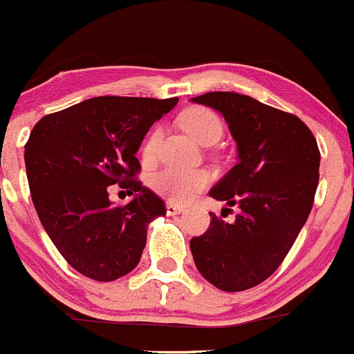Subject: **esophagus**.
<instances>
[{"instance_id": "1", "label": "esophagus", "mask_w": 354, "mask_h": 354, "mask_svg": "<svg viewBox=\"0 0 354 354\" xmlns=\"http://www.w3.org/2000/svg\"><path fill=\"white\" fill-rule=\"evenodd\" d=\"M185 211V207L184 206H178V204H176V203H167V214H169V216H176V214H180V213H184Z\"/></svg>"}]
</instances>
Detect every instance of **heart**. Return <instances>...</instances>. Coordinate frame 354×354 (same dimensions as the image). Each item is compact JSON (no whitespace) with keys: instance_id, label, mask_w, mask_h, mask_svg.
<instances>
[{"instance_id":"heart-1","label":"heart","mask_w":354,"mask_h":354,"mask_svg":"<svg viewBox=\"0 0 354 354\" xmlns=\"http://www.w3.org/2000/svg\"><path fill=\"white\" fill-rule=\"evenodd\" d=\"M178 122L192 140L201 145L209 138H220L221 129H223L220 118L213 111L201 105L185 109L178 118ZM155 143L156 133H153L143 148V155L147 158L153 153ZM207 182H209V176L204 170L167 167L151 177L150 184L156 194L169 199L170 203H189L206 187Z\"/></svg>"}]
</instances>
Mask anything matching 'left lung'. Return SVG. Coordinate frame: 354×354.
Returning a JSON list of instances; mask_svg holds the SVG:
<instances>
[{
    "mask_svg": "<svg viewBox=\"0 0 354 354\" xmlns=\"http://www.w3.org/2000/svg\"><path fill=\"white\" fill-rule=\"evenodd\" d=\"M191 100L214 109L228 122L239 162L209 196L240 207L232 223L209 213V228L191 239L192 257L213 286L249 290L279 268L310 214L319 147L297 115L252 97L209 92Z\"/></svg>",
    "mask_w": 354,
    "mask_h": 354,
    "instance_id": "left-lung-1",
    "label": "left lung"
}]
</instances>
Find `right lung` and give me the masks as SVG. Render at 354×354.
<instances>
[{
	"label": "right lung",
	"instance_id": "obj_1",
	"mask_svg": "<svg viewBox=\"0 0 354 354\" xmlns=\"http://www.w3.org/2000/svg\"><path fill=\"white\" fill-rule=\"evenodd\" d=\"M178 102L174 98L95 97L44 115L25 145L32 201L44 230L71 268L95 281L133 271L148 225L167 213L143 187L136 158L145 134ZM137 194L112 207L109 185Z\"/></svg>",
	"mask_w": 354,
	"mask_h": 354
}]
</instances>
